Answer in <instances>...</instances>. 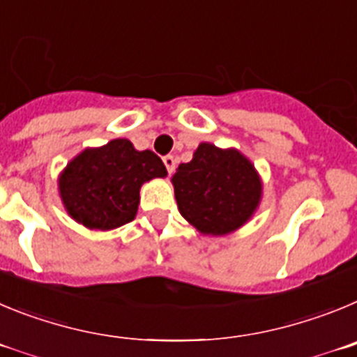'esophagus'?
Instances as JSON below:
<instances>
[{
  "label": "esophagus",
  "instance_id": "1",
  "mask_svg": "<svg viewBox=\"0 0 357 357\" xmlns=\"http://www.w3.org/2000/svg\"><path fill=\"white\" fill-rule=\"evenodd\" d=\"M163 163H165V167H167V172H169V174H172V172H174V169H176V160H174V156H163Z\"/></svg>",
  "mask_w": 357,
  "mask_h": 357
}]
</instances>
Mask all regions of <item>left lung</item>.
Segmentation results:
<instances>
[{
  "label": "left lung",
  "instance_id": "left-lung-1",
  "mask_svg": "<svg viewBox=\"0 0 357 357\" xmlns=\"http://www.w3.org/2000/svg\"><path fill=\"white\" fill-rule=\"evenodd\" d=\"M178 210L206 236H224L245 226L261 204L263 181L255 163L234 147L201 142L171 178Z\"/></svg>",
  "mask_w": 357,
  "mask_h": 357
}]
</instances>
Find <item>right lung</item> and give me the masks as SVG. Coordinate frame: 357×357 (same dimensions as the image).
<instances>
[{
    "mask_svg": "<svg viewBox=\"0 0 357 357\" xmlns=\"http://www.w3.org/2000/svg\"><path fill=\"white\" fill-rule=\"evenodd\" d=\"M153 151H137L128 139L86 147L59 174V194L67 215L94 231H112L137 217L144 183L165 178Z\"/></svg>",
    "mask_w": 357,
    "mask_h": 357,
    "instance_id": "add662e5",
    "label": "right lung"
}]
</instances>
